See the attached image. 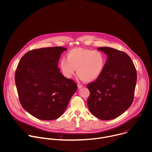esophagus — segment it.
<instances>
[{
  "instance_id": "34e87169",
  "label": "esophagus",
  "mask_w": 152,
  "mask_h": 152,
  "mask_svg": "<svg viewBox=\"0 0 152 152\" xmlns=\"http://www.w3.org/2000/svg\"><path fill=\"white\" fill-rule=\"evenodd\" d=\"M77 86H78L79 88H80L83 87V85H81V84H77Z\"/></svg>"
}]
</instances>
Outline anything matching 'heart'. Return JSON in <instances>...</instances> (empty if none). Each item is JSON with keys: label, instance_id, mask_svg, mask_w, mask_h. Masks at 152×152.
Masks as SVG:
<instances>
[{"label": "heart", "instance_id": "heart-1", "mask_svg": "<svg viewBox=\"0 0 152 152\" xmlns=\"http://www.w3.org/2000/svg\"><path fill=\"white\" fill-rule=\"evenodd\" d=\"M106 62V56L100 50L75 48L67 53L66 59L61 60L59 66L63 75L67 78H71L76 69L80 79L91 82L101 75Z\"/></svg>", "mask_w": 152, "mask_h": 152}]
</instances>
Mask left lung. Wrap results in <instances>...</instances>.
I'll use <instances>...</instances> for the list:
<instances>
[{"mask_svg":"<svg viewBox=\"0 0 152 152\" xmlns=\"http://www.w3.org/2000/svg\"><path fill=\"white\" fill-rule=\"evenodd\" d=\"M107 59L101 75L86 85L90 91L87 104L91 113L103 120L114 119L132 104L137 74L127 53L108 47L97 49Z\"/></svg>","mask_w":152,"mask_h":152,"instance_id":"8db88e82","label":"left lung"}]
</instances>
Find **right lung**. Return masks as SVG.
Segmentation results:
<instances>
[{
  "instance_id": "right-lung-1",
  "label": "right lung",
  "mask_w": 152,
  "mask_h": 152,
  "mask_svg": "<svg viewBox=\"0 0 152 152\" xmlns=\"http://www.w3.org/2000/svg\"><path fill=\"white\" fill-rule=\"evenodd\" d=\"M63 47L45 48L28 52L21 58L15 82L21 105L42 120L59 118L76 91V82L64 77L58 67Z\"/></svg>"
}]
</instances>
